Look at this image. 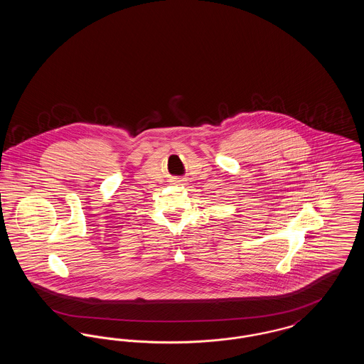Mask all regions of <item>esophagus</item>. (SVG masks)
I'll return each mask as SVG.
<instances>
[{"instance_id":"esophagus-1","label":"esophagus","mask_w":364,"mask_h":364,"mask_svg":"<svg viewBox=\"0 0 364 364\" xmlns=\"http://www.w3.org/2000/svg\"><path fill=\"white\" fill-rule=\"evenodd\" d=\"M177 183H180V181H177Z\"/></svg>"}]
</instances>
